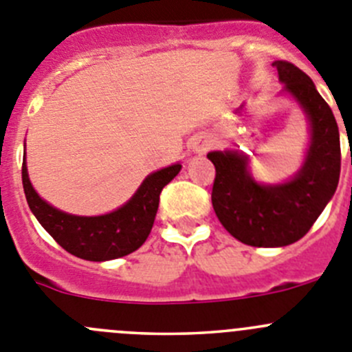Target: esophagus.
<instances>
[{"label": "esophagus", "mask_w": 352, "mask_h": 352, "mask_svg": "<svg viewBox=\"0 0 352 352\" xmlns=\"http://www.w3.org/2000/svg\"><path fill=\"white\" fill-rule=\"evenodd\" d=\"M210 146H212V142H210L206 137H199V139H196V142L192 144V149H195L196 153H205V151L210 149Z\"/></svg>", "instance_id": "obj_1"}]
</instances>
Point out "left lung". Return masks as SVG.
Here are the masks:
<instances>
[{
    "mask_svg": "<svg viewBox=\"0 0 352 352\" xmlns=\"http://www.w3.org/2000/svg\"><path fill=\"white\" fill-rule=\"evenodd\" d=\"M283 90L300 104L311 144L297 175L285 184H258L239 151H213L212 205L226 231L250 246H287L307 234L335 195L340 177V137L333 113L313 80L287 60L272 62Z\"/></svg>",
    "mask_w": 352,
    "mask_h": 352,
    "instance_id": "left-lung-1",
    "label": "left lung"
}]
</instances>
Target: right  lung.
I'll return each instance as SVG.
<instances>
[{
  "mask_svg": "<svg viewBox=\"0 0 352 352\" xmlns=\"http://www.w3.org/2000/svg\"><path fill=\"white\" fill-rule=\"evenodd\" d=\"M180 168L177 163L151 173L121 208L97 217L71 215L39 198L29 180L25 160L22 186L31 212L65 252L85 261L104 262L124 257L144 245L156 219L161 191Z\"/></svg>",
  "mask_w": 352,
  "mask_h": 352,
  "instance_id": "right-lung-1",
  "label": "right lung"
}]
</instances>
